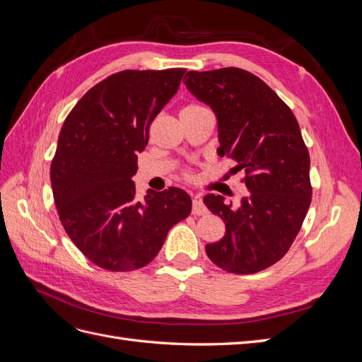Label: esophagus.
<instances>
[{
  "label": "esophagus",
  "mask_w": 362,
  "mask_h": 362,
  "mask_svg": "<svg viewBox=\"0 0 362 362\" xmlns=\"http://www.w3.org/2000/svg\"><path fill=\"white\" fill-rule=\"evenodd\" d=\"M192 211H193V214L202 216V214H206V213H208V208L205 206V204H204L199 198H193V202H192Z\"/></svg>",
  "instance_id": "34e87169"
}]
</instances>
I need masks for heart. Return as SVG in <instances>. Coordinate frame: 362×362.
Wrapping results in <instances>:
<instances>
[{
    "label": "heart",
    "mask_w": 362,
    "mask_h": 362,
    "mask_svg": "<svg viewBox=\"0 0 362 362\" xmlns=\"http://www.w3.org/2000/svg\"><path fill=\"white\" fill-rule=\"evenodd\" d=\"M198 108H205L202 105H198V104H192V105H187L184 108V110H198Z\"/></svg>",
    "instance_id": "b5f03b06"
}]
</instances>
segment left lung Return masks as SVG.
<instances>
[{
	"instance_id": "8db88e82",
	"label": "left lung",
	"mask_w": 362,
	"mask_h": 362,
	"mask_svg": "<svg viewBox=\"0 0 362 362\" xmlns=\"http://www.w3.org/2000/svg\"><path fill=\"white\" fill-rule=\"evenodd\" d=\"M184 84L217 119V154L245 170L249 190L238 206L210 193L204 204L225 222L205 246L221 269L249 275L287 254L311 204L310 154L293 112L258 76L238 68L189 71Z\"/></svg>"
}]
</instances>
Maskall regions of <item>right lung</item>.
I'll list each match as a JSON object with an SVG mask.
<instances>
[{"label": "right lung", "instance_id": "1", "mask_svg": "<svg viewBox=\"0 0 362 362\" xmlns=\"http://www.w3.org/2000/svg\"><path fill=\"white\" fill-rule=\"evenodd\" d=\"M185 69L122 71L76 103L59 134L51 187L60 222L93 264L141 269L157 257L169 229L192 211L178 187L136 199L137 156L149 125L177 93Z\"/></svg>", "mask_w": 362, "mask_h": 362}]
</instances>
